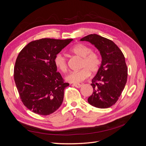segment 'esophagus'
<instances>
[{
  "mask_svg": "<svg viewBox=\"0 0 146 146\" xmlns=\"http://www.w3.org/2000/svg\"><path fill=\"white\" fill-rule=\"evenodd\" d=\"M72 86L76 87L77 88H80L82 85H81V84H79V83H75V84H73Z\"/></svg>",
  "mask_w": 146,
  "mask_h": 146,
  "instance_id": "34e87169",
  "label": "esophagus"
}]
</instances>
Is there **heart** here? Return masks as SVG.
<instances>
[{
  "instance_id": "1",
  "label": "heart",
  "mask_w": 146,
  "mask_h": 146,
  "mask_svg": "<svg viewBox=\"0 0 146 146\" xmlns=\"http://www.w3.org/2000/svg\"><path fill=\"white\" fill-rule=\"evenodd\" d=\"M70 52L82 58L81 68L83 69L68 74L65 77V80L67 82L74 83L81 82L88 78L90 72L95 74L99 70L101 64L100 58L98 54L92 52L90 47L83 44H77L70 48ZM54 63L56 68L60 71L64 72L67 70L66 60L61 54L56 55Z\"/></svg>"
}]
</instances>
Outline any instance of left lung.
Wrapping results in <instances>:
<instances>
[{"label": "left lung", "mask_w": 146, "mask_h": 146, "mask_svg": "<svg viewBox=\"0 0 146 146\" xmlns=\"http://www.w3.org/2000/svg\"><path fill=\"white\" fill-rule=\"evenodd\" d=\"M94 45L100 52L102 62L92 78L93 92L88 102L93 107L107 108L117 101L127 80V67L122 51L112 41L96 34L80 39Z\"/></svg>", "instance_id": "8db88e82"}]
</instances>
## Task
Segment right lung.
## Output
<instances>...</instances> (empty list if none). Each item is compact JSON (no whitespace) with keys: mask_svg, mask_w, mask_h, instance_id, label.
<instances>
[{"mask_svg":"<svg viewBox=\"0 0 146 146\" xmlns=\"http://www.w3.org/2000/svg\"><path fill=\"white\" fill-rule=\"evenodd\" d=\"M72 39L44 38L29 42L15 63L14 79L24 105L39 115H48L62 104L64 83L54 63L56 55Z\"/></svg>","mask_w":146,"mask_h":146,"instance_id":"add662e5","label":"right lung"}]
</instances>
